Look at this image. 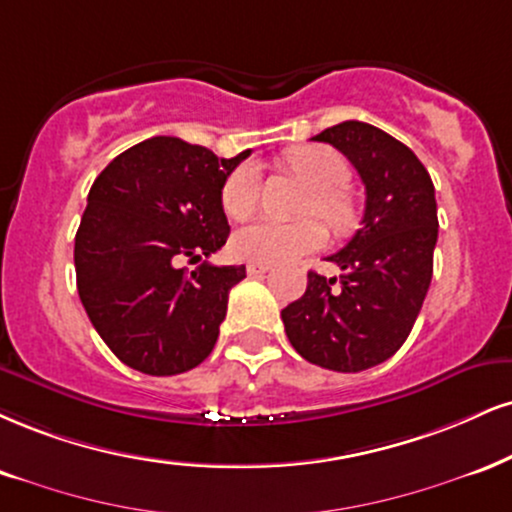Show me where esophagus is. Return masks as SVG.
Instances as JSON below:
<instances>
[{
  "label": "esophagus",
  "instance_id": "1",
  "mask_svg": "<svg viewBox=\"0 0 512 512\" xmlns=\"http://www.w3.org/2000/svg\"><path fill=\"white\" fill-rule=\"evenodd\" d=\"M269 269H272V264H267V262H248L250 276H262V274H267Z\"/></svg>",
  "mask_w": 512,
  "mask_h": 512
}]
</instances>
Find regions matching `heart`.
<instances>
[{
	"label": "heart",
	"mask_w": 512,
	"mask_h": 512,
	"mask_svg": "<svg viewBox=\"0 0 512 512\" xmlns=\"http://www.w3.org/2000/svg\"><path fill=\"white\" fill-rule=\"evenodd\" d=\"M283 162L312 186L305 212L319 214L334 231H348L355 224V209L341 186L350 171L346 159L324 145H300L283 155ZM260 202V169L240 164L221 186V207L233 219H245ZM326 243L324 224L315 217L298 221L257 219L233 236V252L252 262H293Z\"/></svg>",
	"instance_id": "1"
}]
</instances>
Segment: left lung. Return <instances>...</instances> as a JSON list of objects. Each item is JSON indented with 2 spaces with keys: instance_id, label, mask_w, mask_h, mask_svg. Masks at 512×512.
Listing matches in <instances>:
<instances>
[{
  "instance_id": "obj_1",
  "label": "left lung",
  "mask_w": 512,
  "mask_h": 512,
  "mask_svg": "<svg viewBox=\"0 0 512 512\" xmlns=\"http://www.w3.org/2000/svg\"><path fill=\"white\" fill-rule=\"evenodd\" d=\"M312 140L334 145L365 183L362 226L326 257L343 274H307L303 298L283 307L291 346L312 365L362 372L396 353L420 315L439 236L434 183L408 145L365 121H343Z\"/></svg>"
}]
</instances>
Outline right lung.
Masks as SVG:
<instances>
[{"mask_svg": "<svg viewBox=\"0 0 512 512\" xmlns=\"http://www.w3.org/2000/svg\"><path fill=\"white\" fill-rule=\"evenodd\" d=\"M250 155L219 159L157 135L107 164L76 233V283L92 326L123 365L171 377L200 365L219 338L229 291L245 267L200 262L221 250L226 176Z\"/></svg>", "mask_w": 512, "mask_h": 512, "instance_id": "add662e5", "label": "right lung"}]
</instances>
